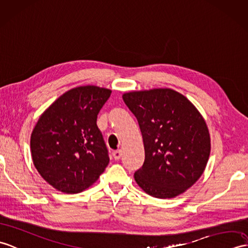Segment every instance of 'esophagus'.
I'll return each instance as SVG.
<instances>
[{
  "label": "esophagus",
  "instance_id": "1",
  "mask_svg": "<svg viewBox=\"0 0 248 248\" xmlns=\"http://www.w3.org/2000/svg\"><path fill=\"white\" fill-rule=\"evenodd\" d=\"M113 156H114L115 159H119L120 157L123 156V151L122 150H118V151L113 152Z\"/></svg>",
  "mask_w": 248,
  "mask_h": 248
}]
</instances>
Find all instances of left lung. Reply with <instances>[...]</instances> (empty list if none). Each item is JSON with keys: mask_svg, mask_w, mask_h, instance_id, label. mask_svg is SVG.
Masks as SVG:
<instances>
[{"mask_svg": "<svg viewBox=\"0 0 248 248\" xmlns=\"http://www.w3.org/2000/svg\"><path fill=\"white\" fill-rule=\"evenodd\" d=\"M142 135L145 163L134 178L143 191L172 199L194 185L206 168L210 134L202 114L172 89L132 91L123 95Z\"/></svg>", "mask_w": 248, "mask_h": 248, "instance_id": "obj_1", "label": "left lung"}]
</instances>
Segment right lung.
Listing matches in <instances>:
<instances>
[{
  "instance_id": "add662e5",
  "label": "right lung",
  "mask_w": 248,
  "mask_h": 248,
  "mask_svg": "<svg viewBox=\"0 0 248 248\" xmlns=\"http://www.w3.org/2000/svg\"><path fill=\"white\" fill-rule=\"evenodd\" d=\"M112 91L81 85L65 92L39 117L31 136L32 162L39 174L67 194L84 191L110 162L97 115Z\"/></svg>"
}]
</instances>
